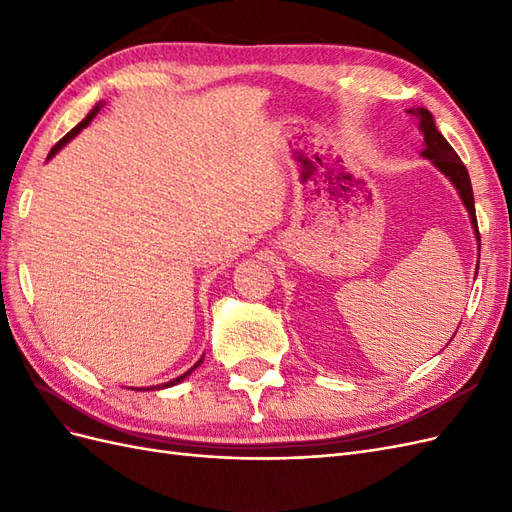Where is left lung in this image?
<instances>
[{"mask_svg": "<svg viewBox=\"0 0 512 512\" xmlns=\"http://www.w3.org/2000/svg\"><path fill=\"white\" fill-rule=\"evenodd\" d=\"M408 115L418 123V130L425 136V149L421 156L427 158L433 166H436L440 173L455 185V190L461 196L463 207L468 209L470 213V222L474 228V235L478 241V252H480V235H478V224H476V209H474V194H472V183H470V175L468 168L463 166V162L459 160V156L455 153V149L448 145L446 138L438 132L436 121H433V115L423 106L416 108H408Z\"/></svg>", "mask_w": 512, "mask_h": 512, "instance_id": "1", "label": "left lung"}]
</instances>
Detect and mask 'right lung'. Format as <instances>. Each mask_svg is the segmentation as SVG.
Segmentation results:
<instances>
[{
  "label": "right lung",
  "mask_w": 512,
  "mask_h": 512,
  "mask_svg": "<svg viewBox=\"0 0 512 512\" xmlns=\"http://www.w3.org/2000/svg\"><path fill=\"white\" fill-rule=\"evenodd\" d=\"M100 108H102V102H98L94 108H91V111H89V115L79 123V126H74L64 138H61V141L59 143H55V147L49 151V156H46V160H51V158H55V153H59L61 149H64L70 141H72V138L76 136V134H81V130H85L87 126H89V123L91 121H94V117L100 113ZM200 363H203V359H200V361H196V365L192 367V369H188V371H185V374H181L179 378H173V380H170V382H164V384H156V386H147V389H134V391H158V389H168V386H175V384H179V382H183L185 378H188L190 374H192V371L200 365Z\"/></svg>",
  "instance_id": "right-lung-1"
}]
</instances>
